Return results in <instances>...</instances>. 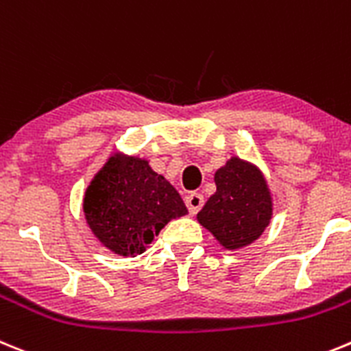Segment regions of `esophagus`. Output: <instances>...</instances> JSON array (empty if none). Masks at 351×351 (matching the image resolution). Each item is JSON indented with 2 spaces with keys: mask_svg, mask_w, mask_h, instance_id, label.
I'll return each instance as SVG.
<instances>
[{
  "mask_svg": "<svg viewBox=\"0 0 351 351\" xmlns=\"http://www.w3.org/2000/svg\"><path fill=\"white\" fill-rule=\"evenodd\" d=\"M185 204H187L189 208V213L195 215L201 208H203L204 197L201 194H197V192H192V194H189L187 197H185Z\"/></svg>",
  "mask_w": 351,
  "mask_h": 351,
  "instance_id": "obj_1",
  "label": "esophagus"
}]
</instances>
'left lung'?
<instances>
[{
  "label": "left lung",
  "mask_w": 351,
  "mask_h": 351,
  "mask_svg": "<svg viewBox=\"0 0 351 351\" xmlns=\"http://www.w3.org/2000/svg\"><path fill=\"white\" fill-rule=\"evenodd\" d=\"M217 192L197 213L226 250H239L261 238L273 217V197L261 169L252 162L230 157L215 173Z\"/></svg>",
  "instance_id": "left-lung-1"
}]
</instances>
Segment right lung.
<instances>
[{
	"instance_id": "right-lung-1",
	"label": "right lung",
	"mask_w": 351,
	"mask_h": 351,
	"mask_svg": "<svg viewBox=\"0 0 351 351\" xmlns=\"http://www.w3.org/2000/svg\"><path fill=\"white\" fill-rule=\"evenodd\" d=\"M178 191L148 160L117 152L96 173L84 195L93 234L113 254H143L164 226L187 215Z\"/></svg>"
}]
</instances>
